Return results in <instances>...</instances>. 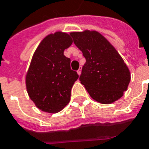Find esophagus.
I'll list each match as a JSON object with an SVG mask.
<instances>
[{
	"instance_id": "esophagus-1",
	"label": "esophagus",
	"mask_w": 149,
	"mask_h": 149,
	"mask_svg": "<svg viewBox=\"0 0 149 149\" xmlns=\"http://www.w3.org/2000/svg\"><path fill=\"white\" fill-rule=\"evenodd\" d=\"M77 73L78 74V75H80L81 74V68H79V69H78V71H77Z\"/></svg>"
}]
</instances>
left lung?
I'll return each instance as SVG.
<instances>
[{"mask_svg": "<svg viewBox=\"0 0 149 149\" xmlns=\"http://www.w3.org/2000/svg\"><path fill=\"white\" fill-rule=\"evenodd\" d=\"M71 36L86 61L79 80L91 97L102 104L121 98L127 89L131 74L116 49L95 31L75 32Z\"/></svg>", "mask_w": 149, "mask_h": 149, "instance_id": "8db88e82", "label": "left lung"}]
</instances>
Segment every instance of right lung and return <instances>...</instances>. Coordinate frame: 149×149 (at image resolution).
<instances>
[{
    "instance_id": "obj_1",
    "label": "right lung",
    "mask_w": 149,
    "mask_h": 149,
    "mask_svg": "<svg viewBox=\"0 0 149 149\" xmlns=\"http://www.w3.org/2000/svg\"><path fill=\"white\" fill-rule=\"evenodd\" d=\"M71 34L56 32L42 40L36 49L25 77L28 94L42 111L57 113L68 104L74 83L78 78L64 55L72 44Z\"/></svg>"
}]
</instances>
